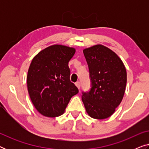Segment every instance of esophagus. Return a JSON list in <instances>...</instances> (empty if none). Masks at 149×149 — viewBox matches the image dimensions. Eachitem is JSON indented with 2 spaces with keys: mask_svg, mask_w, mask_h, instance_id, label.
Masks as SVG:
<instances>
[{
  "mask_svg": "<svg viewBox=\"0 0 149 149\" xmlns=\"http://www.w3.org/2000/svg\"><path fill=\"white\" fill-rule=\"evenodd\" d=\"M75 85L77 87V88H78L79 89H80L81 88V83L79 82V81H77V82L75 83Z\"/></svg>",
  "mask_w": 149,
  "mask_h": 149,
  "instance_id": "obj_1",
  "label": "esophagus"
}]
</instances>
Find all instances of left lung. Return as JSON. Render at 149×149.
<instances>
[{
  "label": "left lung",
  "mask_w": 149,
  "mask_h": 149,
  "mask_svg": "<svg viewBox=\"0 0 149 149\" xmlns=\"http://www.w3.org/2000/svg\"><path fill=\"white\" fill-rule=\"evenodd\" d=\"M83 54L89 67L91 89L82 93V101L89 116L107 119L115 113L123 97L125 67L115 52L102 45L85 49Z\"/></svg>",
  "instance_id": "8db88e82"
}]
</instances>
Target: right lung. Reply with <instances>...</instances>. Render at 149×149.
I'll return each instance as SVG.
<instances>
[{
  "label": "right lung",
  "instance_id": "1",
  "mask_svg": "<svg viewBox=\"0 0 149 149\" xmlns=\"http://www.w3.org/2000/svg\"><path fill=\"white\" fill-rule=\"evenodd\" d=\"M75 49L54 45L32 59L28 71L30 97L39 113L48 117L62 115L79 89L70 80L68 62Z\"/></svg>",
  "mask_w": 149,
  "mask_h": 149
}]
</instances>
